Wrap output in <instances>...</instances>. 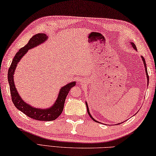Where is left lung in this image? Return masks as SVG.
<instances>
[{"label": "left lung", "mask_w": 156, "mask_h": 156, "mask_svg": "<svg viewBox=\"0 0 156 156\" xmlns=\"http://www.w3.org/2000/svg\"><path fill=\"white\" fill-rule=\"evenodd\" d=\"M132 44V45H133V48H134L135 50H137V48H136V45H135V44L133 43H131ZM142 61H143V63H144V66H145V72H146V75H147V82H148V84H149V75H148V73H147V64H146V62H145V60H144V58L143 57H142ZM86 107H87V112H88V115H90V117H91V119H93L94 121L95 122H98V121H96L95 119H93V117H92L91 115H90V112H89V109H88V104H87V103H86Z\"/></svg>", "instance_id": "left-lung-1"}]
</instances>
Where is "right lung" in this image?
Listing matches in <instances>:
<instances>
[{"instance_id":"right-lung-1","label":"right lung","mask_w":156,"mask_h":156,"mask_svg":"<svg viewBox=\"0 0 156 156\" xmlns=\"http://www.w3.org/2000/svg\"><path fill=\"white\" fill-rule=\"evenodd\" d=\"M47 39V35L43 34V33H38V34L33 36L27 44L24 47L20 48L19 52L15 55L8 70V74H7L12 100L14 106H16V108L23 112L30 118L39 121H52L60 115L63 112L66 97H67L71 88L75 86L76 83L75 82H71L61 88L57 101H55L54 105L48 109L34 108V107L25 103L19 95L16 87H15L14 81V74L18 63L21 59L23 56L27 52L28 50L41 44Z\"/></svg>"}]
</instances>
